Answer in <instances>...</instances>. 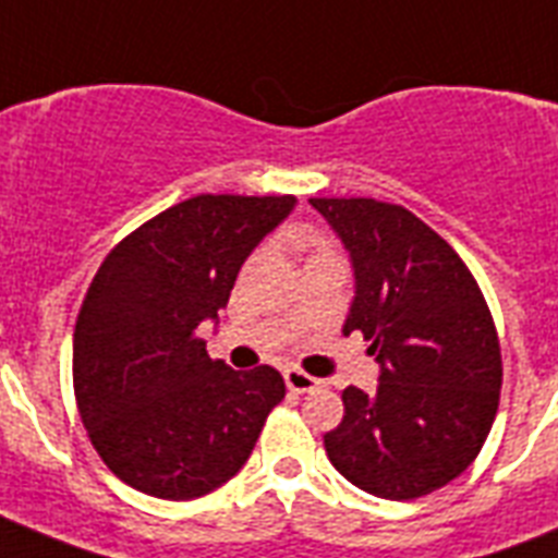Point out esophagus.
Masks as SVG:
<instances>
[{
	"instance_id": "1",
	"label": "esophagus",
	"mask_w": 558,
	"mask_h": 558,
	"mask_svg": "<svg viewBox=\"0 0 558 558\" xmlns=\"http://www.w3.org/2000/svg\"><path fill=\"white\" fill-rule=\"evenodd\" d=\"M283 379H287V388L292 390V393H310V390H318L324 385L322 379H315V376L298 371V367H289V371L283 373Z\"/></svg>"
}]
</instances>
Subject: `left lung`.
Returning a JSON list of instances; mask_svg holds the SVG:
<instances>
[{"label": "left lung", "instance_id": "obj_1", "mask_svg": "<svg viewBox=\"0 0 558 558\" xmlns=\"http://www.w3.org/2000/svg\"><path fill=\"white\" fill-rule=\"evenodd\" d=\"M356 271L344 336L362 332L379 388H344V416L324 434L350 484L390 501L440 489L477 458L501 399V344L460 254L402 205L315 196Z\"/></svg>", "mask_w": 558, "mask_h": 558}]
</instances>
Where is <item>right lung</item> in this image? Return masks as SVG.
Segmentation results:
<instances>
[{
  "mask_svg": "<svg viewBox=\"0 0 558 558\" xmlns=\"http://www.w3.org/2000/svg\"><path fill=\"white\" fill-rule=\"evenodd\" d=\"M295 196L199 193L161 210L100 263L74 324L72 379L92 446L124 484L165 501L243 469L287 385L205 353L199 324L228 304L252 248Z\"/></svg>",
  "mask_w": 558,
  "mask_h": 558,
  "instance_id": "obj_1",
  "label": "right lung"
}]
</instances>
